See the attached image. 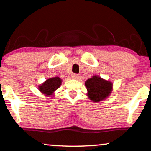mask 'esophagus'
I'll list each match as a JSON object with an SVG mask.
<instances>
[{"mask_svg":"<svg viewBox=\"0 0 151 151\" xmlns=\"http://www.w3.org/2000/svg\"><path fill=\"white\" fill-rule=\"evenodd\" d=\"M72 78H73V79H78V78H79V75H77V74H73V75H72Z\"/></svg>","mask_w":151,"mask_h":151,"instance_id":"esophagus-1","label":"esophagus"}]
</instances>
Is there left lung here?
Here are the masks:
<instances>
[{
  "mask_svg": "<svg viewBox=\"0 0 151 151\" xmlns=\"http://www.w3.org/2000/svg\"><path fill=\"white\" fill-rule=\"evenodd\" d=\"M87 96L93 102L104 101L113 90V83L98 75L93 76L85 83Z\"/></svg>",
  "mask_w": 151,
  "mask_h": 151,
  "instance_id": "left-lung-1",
  "label": "left lung"
}]
</instances>
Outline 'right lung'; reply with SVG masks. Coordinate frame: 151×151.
<instances>
[{"label":"right lung","instance_id":"right-lung-1","mask_svg":"<svg viewBox=\"0 0 151 151\" xmlns=\"http://www.w3.org/2000/svg\"><path fill=\"white\" fill-rule=\"evenodd\" d=\"M62 82L63 80L58 76L47 78L45 82L38 86V89L45 96L53 97L54 92L60 87Z\"/></svg>","mask_w":151,"mask_h":151}]
</instances>
